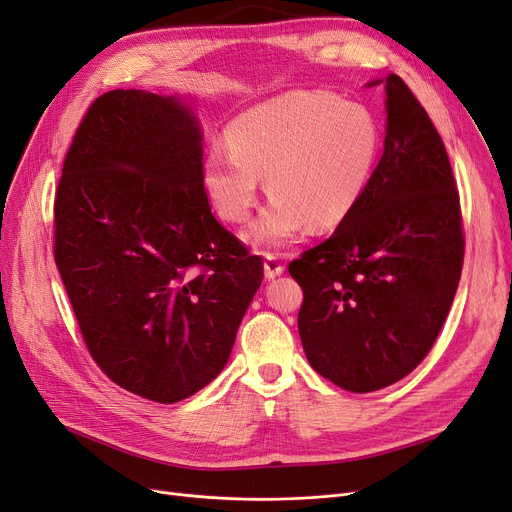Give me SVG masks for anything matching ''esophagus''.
<instances>
[{
  "instance_id": "esophagus-1",
  "label": "esophagus",
  "mask_w": 512,
  "mask_h": 512,
  "mask_svg": "<svg viewBox=\"0 0 512 512\" xmlns=\"http://www.w3.org/2000/svg\"><path fill=\"white\" fill-rule=\"evenodd\" d=\"M263 268H266V278H276L285 272V263H282V257L278 253H266Z\"/></svg>"
}]
</instances>
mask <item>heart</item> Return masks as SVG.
<instances>
[{"label": "heart", "mask_w": 512, "mask_h": 512, "mask_svg": "<svg viewBox=\"0 0 512 512\" xmlns=\"http://www.w3.org/2000/svg\"><path fill=\"white\" fill-rule=\"evenodd\" d=\"M227 147L204 158V187L221 219L242 223L266 177L272 196L251 225L259 244H285L304 227L325 232L363 198L380 151L373 113L331 92H289L236 116Z\"/></svg>", "instance_id": "obj_1"}]
</instances>
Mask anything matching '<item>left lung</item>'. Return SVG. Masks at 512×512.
Listing matches in <instances>:
<instances>
[{
  "mask_svg": "<svg viewBox=\"0 0 512 512\" xmlns=\"http://www.w3.org/2000/svg\"><path fill=\"white\" fill-rule=\"evenodd\" d=\"M380 84V82H373ZM386 139L363 198L331 238L291 261L314 371L363 394L403 380L437 342L464 263L445 145L409 86L386 78Z\"/></svg>",
  "mask_w": 512,
  "mask_h": 512,
  "instance_id": "8db88e82",
  "label": "left lung"
}]
</instances>
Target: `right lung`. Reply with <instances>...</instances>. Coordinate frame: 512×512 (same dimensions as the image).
<instances>
[{
  "label": "right lung",
  "mask_w": 512,
  "mask_h": 512,
  "mask_svg": "<svg viewBox=\"0 0 512 512\" xmlns=\"http://www.w3.org/2000/svg\"><path fill=\"white\" fill-rule=\"evenodd\" d=\"M54 261L94 363L164 405L221 373L263 280L261 257L211 213L198 122L135 88L101 94L75 130Z\"/></svg>",
  "instance_id": "1"
}]
</instances>
